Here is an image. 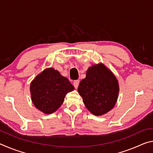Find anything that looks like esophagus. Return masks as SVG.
Instances as JSON below:
<instances>
[{"label": "esophagus", "instance_id": "esophagus-1", "mask_svg": "<svg viewBox=\"0 0 153 153\" xmlns=\"http://www.w3.org/2000/svg\"><path fill=\"white\" fill-rule=\"evenodd\" d=\"M79 80H76V81H74V87L76 88H77V87H78V86H79Z\"/></svg>", "mask_w": 153, "mask_h": 153}]
</instances>
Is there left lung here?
<instances>
[{"instance_id":"1","label":"left lung","mask_w":153,"mask_h":153,"mask_svg":"<svg viewBox=\"0 0 153 153\" xmlns=\"http://www.w3.org/2000/svg\"><path fill=\"white\" fill-rule=\"evenodd\" d=\"M77 91L87 109L93 115L100 116L115 107L120 86L113 72L100 63L88 67Z\"/></svg>"}]
</instances>
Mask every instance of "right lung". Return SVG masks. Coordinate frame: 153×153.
Instances as JSON below:
<instances>
[{"label":"right lung","mask_w":153,"mask_h":153,"mask_svg":"<svg viewBox=\"0 0 153 153\" xmlns=\"http://www.w3.org/2000/svg\"><path fill=\"white\" fill-rule=\"evenodd\" d=\"M31 98L35 107L45 114H51L63 104L67 93L74 87L67 77L49 67L43 70L30 84Z\"/></svg>","instance_id":"add662e5"}]
</instances>
